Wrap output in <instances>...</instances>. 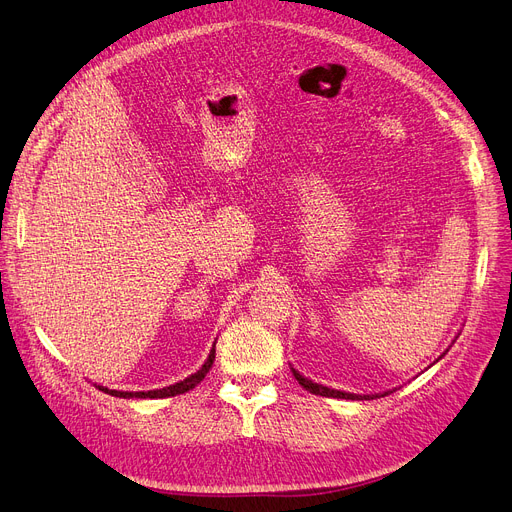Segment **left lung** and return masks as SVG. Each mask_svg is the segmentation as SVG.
Masks as SVG:
<instances>
[{
    "mask_svg": "<svg viewBox=\"0 0 512 512\" xmlns=\"http://www.w3.org/2000/svg\"><path fill=\"white\" fill-rule=\"evenodd\" d=\"M293 374H295V379L299 381V385L305 389V391H309V393H314V395H324V397H341V399H374V397H385V395H389V393H383V395H355V393H345V391H337V389H328V387H322V385H318V383H311L309 379H305V376H301L297 370H293Z\"/></svg>",
    "mask_w": 512,
    "mask_h": 512,
    "instance_id": "left-lung-1",
    "label": "left lung"
}]
</instances>
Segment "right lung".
<instances>
[{
    "label": "right lung",
    "instance_id": "1",
    "mask_svg": "<svg viewBox=\"0 0 512 512\" xmlns=\"http://www.w3.org/2000/svg\"><path fill=\"white\" fill-rule=\"evenodd\" d=\"M213 360H215V347L211 349L209 358H207V362L203 364V368H201V370L194 372V374H190L188 379H184V381H180V383H175V385H169V387H163V389H154V391H115V389H106V387H98V389H102V391H104V393H108V395H115V397H140V399L173 397V395L186 393V391L194 389L198 383H201V381L205 379V376H207V372L211 370Z\"/></svg>",
    "mask_w": 512,
    "mask_h": 512
}]
</instances>
